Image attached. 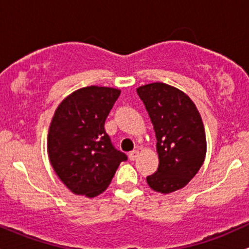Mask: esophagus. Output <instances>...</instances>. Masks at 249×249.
<instances>
[{"label":"esophagus","instance_id":"esophagus-1","mask_svg":"<svg viewBox=\"0 0 249 249\" xmlns=\"http://www.w3.org/2000/svg\"><path fill=\"white\" fill-rule=\"evenodd\" d=\"M138 155H140V151H138V150H132L131 153H129V159L131 160V161H135V160L138 158Z\"/></svg>","mask_w":249,"mask_h":249}]
</instances>
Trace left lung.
Returning a JSON list of instances; mask_svg holds the SVG:
<instances>
[{
	"mask_svg": "<svg viewBox=\"0 0 249 249\" xmlns=\"http://www.w3.org/2000/svg\"><path fill=\"white\" fill-rule=\"evenodd\" d=\"M154 130L159 168L146 177L151 190L172 193L197 174L206 155V137L199 111L182 90L162 82L138 87Z\"/></svg>",
	"mask_w": 249,
	"mask_h": 249,
	"instance_id": "1",
	"label": "left lung"
}]
</instances>
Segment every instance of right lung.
<instances>
[{
    "label": "right lung",
    "mask_w": 249,
    "mask_h": 249,
    "mask_svg": "<svg viewBox=\"0 0 249 249\" xmlns=\"http://www.w3.org/2000/svg\"><path fill=\"white\" fill-rule=\"evenodd\" d=\"M120 90L89 86L72 91L57 107L48 135L52 168L74 195L94 198L111 184L124 153L112 145L105 120Z\"/></svg>",
    "instance_id": "1"
}]
</instances>
